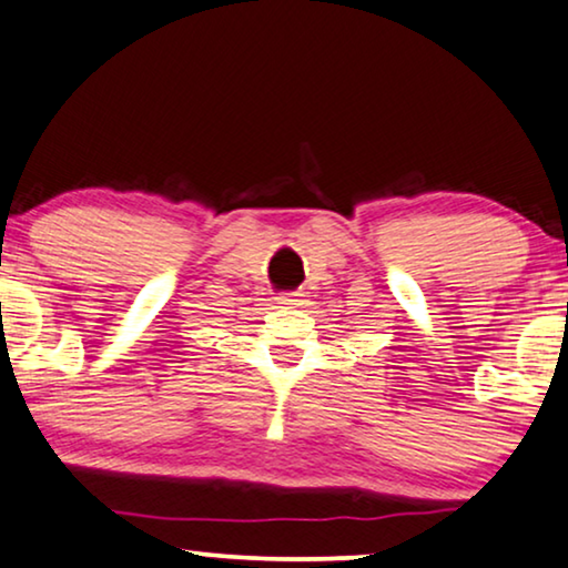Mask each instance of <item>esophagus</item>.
Listing matches in <instances>:
<instances>
[{
    "label": "esophagus",
    "instance_id": "obj_1",
    "mask_svg": "<svg viewBox=\"0 0 568 568\" xmlns=\"http://www.w3.org/2000/svg\"><path fill=\"white\" fill-rule=\"evenodd\" d=\"M277 303H281V306H285V308H298L303 298H301V293H281V295H277Z\"/></svg>",
    "mask_w": 568,
    "mask_h": 568
}]
</instances>
